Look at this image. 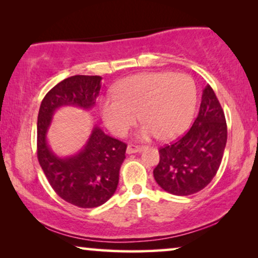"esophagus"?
Listing matches in <instances>:
<instances>
[{
	"label": "esophagus",
	"mask_w": 258,
	"mask_h": 258,
	"mask_svg": "<svg viewBox=\"0 0 258 258\" xmlns=\"http://www.w3.org/2000/svg\"><path fill=\"white\" fill-rule=\"evenodd\" d=\"M143 147L142 146H134V144H129L128 148H126V154H135L142 151Z\"/></svg>",
	"instance_id": "obj_1"
}]
</instances>
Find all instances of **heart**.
<instances>
[{
	"label": "heart",
	"instance_id": "b5f03b06",
	"mask_svg": "<svg viewBox=\"0 0 258 258\" xmlns=\"http://www.w3.org/2000/svg\"><path fill=\"white\" fill-rule=\"evenodd\" d=\"M197 88L185 74H137L114 87V96L101 103L103 121L111 133L125 136L136 125L140 116L144 122L140 130L142 140L160 136L174 140L188 129L195 112Z\"/></svg>",
	"mask_w": 258,
	"mask_h": 258
}]
</instances>
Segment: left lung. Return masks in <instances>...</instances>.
I'll return each mask as SVG.
<instances>
[{"label":"left lung","mask_w":258,"mask_h":258,"mask_svg":"<svg viewBox=\"0 0 258 258\" xmlns=\"http://www.w3.org/2000/svg\"><path fill=\"white\" fill-rule=\"evenodd\" d=\"M227 139L224 111L208 84L191 128L158 150L160 162L154 169L155 181L172 195L189 196L201 191L220 168Z\"/></svg>","instance_id":"obj_1"}]
</instances>
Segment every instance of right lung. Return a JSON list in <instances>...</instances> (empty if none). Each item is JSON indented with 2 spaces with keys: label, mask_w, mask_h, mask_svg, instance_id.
<instances>
[{
  "label": "right lung",
  "mask_w": 258,
  "mask_h": 258,
  "mask_svg": "<svg viewBox=\"0 0 258 258\" xmlns=\"http://www.w3.org/2000/svg\"><path fill=\"white\" fill-rule=\"evenodd\" d=\"M101 76L75 75L51 88L42 100L37 117V158L55 192L73 206L96 208L114 195L126 144L95 126L82 150L61 158L47 143V132L56 109L75 105L94 107L101 89Z\"/></svg>",
  "instance_id": "add662e5"
}]
</instances>
